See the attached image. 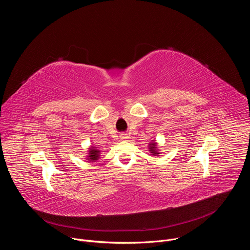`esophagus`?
<instances>
[{"label": "esophagus", "instance_id": "obj_1", "mask_svg": "<svg viewBox=\"0 0 250 250\" xmlns=\"http://www.w3.org/2000/svg\"><path fill=\"white\" fill-rule=\"evenodd\" d=\"M123 139H127L128 138V136L126 135V134H122V136H121Z\"/></svg>", "mask_w": 250, "mask_h": 250}]
</instances>
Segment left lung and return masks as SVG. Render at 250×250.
I'll list each match as a JSON object with an SVG mask.
<instances>
[{"label":"left lung","instance_id":"1","mask_svg":"<svg viewBox=\"0 0 250 250\" xmlns=\"http://www.w3.org/2000/svg\"><path fill=\"white\" fill-rule=\"evenodd\" d=\"M148 149H149L150 153H151L152 155H154V156H157V155L160 154V153H159V150H158V148H157V144H156L155 141L149 142Z\"/></svg>","mask_w":250,"mask_h":250}]
</instances>
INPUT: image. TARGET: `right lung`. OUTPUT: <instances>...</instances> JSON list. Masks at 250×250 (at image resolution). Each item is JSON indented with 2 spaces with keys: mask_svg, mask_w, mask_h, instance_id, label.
Masks as SVG:
<instances>
[{
  "mask_svg": "<svg viewBox=\"0 0 250 250\" xmlns=\"http://www.w3.org/2000/svg\"><path fill=\"white\" fill-rule=\"evenodd\" d=\"M88 155H87V159L90 160V161H96L100 158V150L97 148V147H94V146H91L89 148V151H88Z\"/></svg>",
  "mask_w": 250,
  "mask_h": 250,
  "instance_id": "obj_1",
  "label": "right lung"
}]
</instances>
